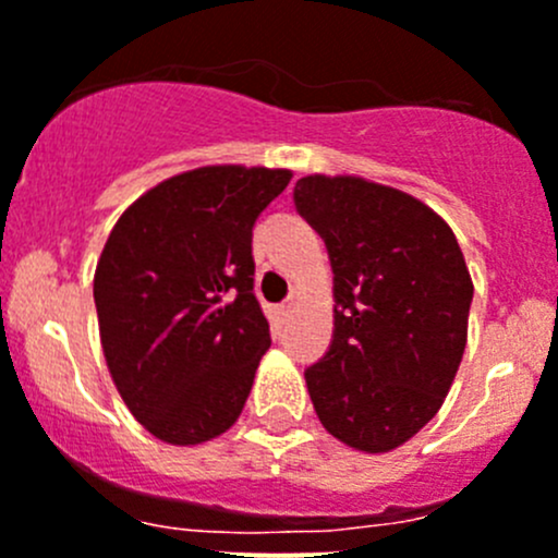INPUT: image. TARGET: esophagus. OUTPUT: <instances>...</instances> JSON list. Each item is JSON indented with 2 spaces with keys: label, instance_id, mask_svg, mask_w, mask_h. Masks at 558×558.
I'll return each mask as SVG.
<instances>
[{
  "label": "esophagus",
  "instance_id": "esophagus-1",
  "mask_svg": "<svg viewBox=\"0 0 558 558\" xmlns=\"http://www.w3.org/2000/svg\"><path fill=\"white\" fill-rule=\"evenodd\" d=\"M294 307H296V302L294 300H286L283 305L278 307V313H280V318H289L291 313H294Z\"/></svg>",
  "mask_w": 558,
  "mask_h": 558
}]
</instances>
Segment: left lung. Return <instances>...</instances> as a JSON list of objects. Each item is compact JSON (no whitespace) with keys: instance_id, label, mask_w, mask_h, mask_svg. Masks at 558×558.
<instances>
[{"instance_id":"8db88e82","label":"left lung","mask_w":558,"mask_h":558,"mask_svg":"<svg viewBox=\"0 0 558 558\" xmlns=\"http://www.w3.org/2000/svg\"><path fill=\"white\" fill-rule=\"evenodd\" d=\"M335 272L329 351L305 371L318 420L351 450L389 452L445 403L469 338L474 283L428 204L351 174L294 185Z\"/></svg>"}]
</instances>
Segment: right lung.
I'll use <instances>...</instances> for the list:
<instances>
[{
	"label": "right lung",
	"instance_id": "1",
	"mask_svg": "<svg viewBox=\"0 0 558 558\" xmlns=\"http://www.w3.org/2000/svg\"><path fill=\"white\" fill-rule=\"evenodd\" d=\"M289 169L202 166L135 198L95 269L108 373L166 445L218 439L240 420L269 322L253 294V223Z\"/></svg>",
	"mask_w": 558,
	"mask_h": 558
}]
</instances>
